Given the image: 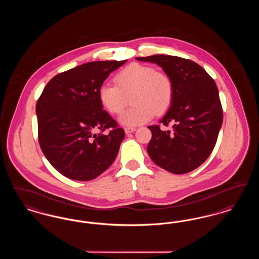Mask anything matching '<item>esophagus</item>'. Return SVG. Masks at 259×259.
I'll use <instances>...</instances> for the list:
<instances>
[{
  "label": "esophagus",
  "mask_w": 259,
  "mask_h": 259,
  "mask_svg": "<svg viewBox=\"0 0 259 259\" xmlns=\"http://www.w3.org/2000/svg\"><path fill=\"white\" fill-rule=\"evenodd\" d=\"M136 129L137 128H135V127H125L124 131H125L126 134H129V133H132V132H135Z\"/></svg>",
  "instance_id": "1"
}]
</instances>
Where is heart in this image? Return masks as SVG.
Segmentation results:
<instances>
[{
    "instance_id": "1",
    "label": "heart",
    "mask_w": 259,
    "mask_h": 259,
    "mask_svg": "<svg viewBox=\"0 0 259 259\" xmlns=\"http://www.w3.org/2000/svg\"><path fill=\"white\" fill-rule=\"evenodd\" d=\"M113 81L114 84L100 87L99 101L111 114H120L131 97L134 106L120 116V122L126 126L146 123L154 114H164L172 105V79L151 66L129 64L114 75Z\"/></svg>"
}]
</instances>
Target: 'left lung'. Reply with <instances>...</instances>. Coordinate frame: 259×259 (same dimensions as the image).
I'll return each mask as SVG.
<instances>
[{"label": "left lung", "instance_id": "1", "mask_svg": "<svg viewBox=\"0 0 259 259\" xmlns=\"http://www.w3.org/2000/svg\"><path fill=\"white\" fill-rule=\"evenodd\" d=\"M156 63L172 79V105L161 119L166 127L148 126V155L157 166L182 175L203 164L211 153L223 120L222 103L214 80L197 63L171 55L137 57Z\"/></svg>", "mask_w": 259, "mask_h": 259}]
</instances>
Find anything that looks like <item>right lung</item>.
<instances>
[{
  "label": "right lung",
  "instance_id": "right-lung-1",
  "mask_svg": "<svg viewBox=\"0 0 259 259\" xmlns=\"http://www.w3.org/2000/svg\"><path fill=\"white\" fill-rule=\"evenodd\" d=\"M125 62H88L56 74L37 99L38 143L63 176L91 181L115 159L125 133L103 110L98 90Z\"/></svg>",
  "mask_w": 259,
  "mask_h": 259
}]
</instances>
